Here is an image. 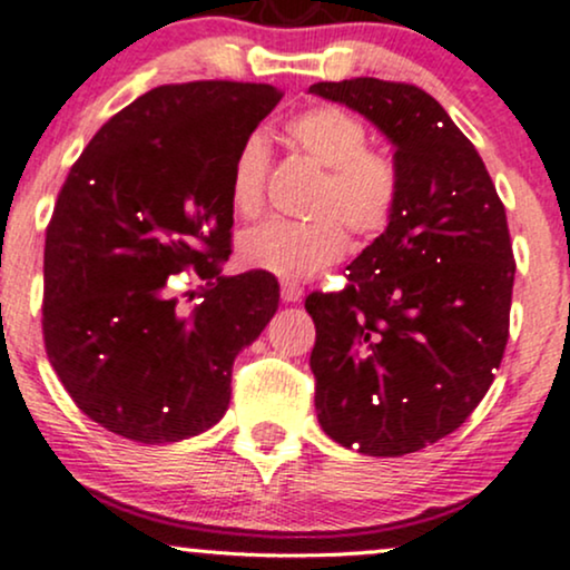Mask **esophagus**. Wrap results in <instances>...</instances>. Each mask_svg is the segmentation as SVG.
I'll list each match as a JSON object with an SVG mask.
<instances>
[{
    "mask_svg": "<svg viewBox=\"0 0 570 570\" xmlns=\"http://www.w3.org/2000/svg\"><path fill=\"white\" fill-rule=\"evenodd\" d=\"M303 294V286H299L297 281H281V299H284V303H299Z\"/></svg>",
    "mask_w": 570,
    "mask_h": 570,
    "instance_id": "34e87169",
    "label": "esophagus"
}]
</instances>
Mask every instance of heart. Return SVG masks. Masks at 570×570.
I'll use <instances>...</instances> for the list:
<instances>
[{
  "label": "heart",
  "mask_w": 570,
  "mask_h": 570,
  "mask_svg": "<svg viewBox=\"0 0 570 570\" xmlns=\"http://www.w3.org/2000/svg\"><path fill=\"white\" fill-rule=\"evenodd\" d=\"M294 147L324 168L307 212L311 219H267L240 235L244 265L281 278H311L343 257L351 235L370 240L391 225L399 203L396 166L370 149V130L335 104L305 109L286 126ZM271 153L263 134L246 136L233 160L230 203L240 217H257L265 203Z\"/></svg>",
  "instance_id": "obj_1"
}]
</instances>
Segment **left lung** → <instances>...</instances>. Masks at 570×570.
Returning a JSON list of instances; mask_svg holds the SVG:
<instances>
[{
    "mask_svg": "<svg viewBox=\"0 0 570 570\" xmlns=\"http://www.w3.org/2000/svg\"><path fill=\"white\" fill-rule=\"evenodd\" d=\"M311 94L394 144L399 203L340 292L307 294L318 423L343 448L396 458L434 444L488 394L509 340L507 212L450 115L407 82L356 77Z\"/></svg>",
    "mask_w": 570,
    "mask_h": 570,
    "instance_id": "8db88e82",
    "label": "left lung"
}]
</instances>
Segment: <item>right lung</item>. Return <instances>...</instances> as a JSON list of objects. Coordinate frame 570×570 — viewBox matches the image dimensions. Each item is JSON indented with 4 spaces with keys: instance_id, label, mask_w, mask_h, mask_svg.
<instances>
[{
    "instance_id": "obj_1",
    "label": "right lung",
    "mask_w": 570,
    "mask_h": 570,
    "mask_svg": "<svg viewBox=\"0 0 570 570\" xmlns=\"http://www.w3.org/2000/svg\"><path fill=\"white\" fill-rule=\"evenodd\" d=\"M281 90L160 85L82 149L45 238V351L90 421L141 444L198 436L230 404L233 362L278 311L267 271L219 276L230 257V176ZM209 281L185 308L167 281ZM193 299V297H189Z\"/></svg>"
}]
</instances>
